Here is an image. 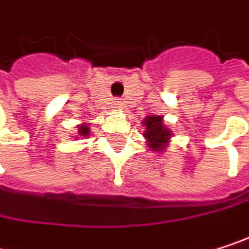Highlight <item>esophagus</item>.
<instances>
[{"label": "esophagus", "instance_id": "34e87169", "mask_svg": "<svg viewBox=\"0 0 249 249\" xmlns=\"http://www.w3.org/2000/svg\"><path fill=\"white\" fill-rule=\"evenodd\" d=\"M114 105H115V108H117V109H123V104H121L120 101H115V102H114Z\"/></svg>", "mask_w": 249, "mask_h": 249}]
</instances>
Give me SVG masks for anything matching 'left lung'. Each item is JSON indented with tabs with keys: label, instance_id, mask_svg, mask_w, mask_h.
<instances>
[{
	"label": "left lung",
	"instance_id": "8db88e82",
	"mask_svg": "<svg viewBox=\"0 0 249 249\" xmlns=\"http://www.w3.org/2000/svg\"><path fill=\"white\" fill-rule=\"evenodd\" d=\"M141 124L144 126L142 137L145 138L150 151L160 153L169 147V142L173 137V131L164 124L161 115H148Z\"/></svg>",
	"mask_w": 249,
	"mask_h": 249
}]
</instances>
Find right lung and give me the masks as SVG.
Returning a JSON list of instances; mask_svg holds the SVG:
<instances>
[{
  "label": "right lung",
  "instance_id": "obj_1",
  "mask_svg": "<svg viewBox=\"0 0 249 249\" xmlns=\"http://www.w3.org/2000/svg\"><path fill=\"white\" fill-rule=\"evenodd\" d=\"M76 128H77V138L79 137H85V138H88L89 137V134H90V128H89V124L88 123H82V124L76 125Z\"/></svg>",
  "mask_w": 249,
  "mask_h": 249
}]
</instances>
